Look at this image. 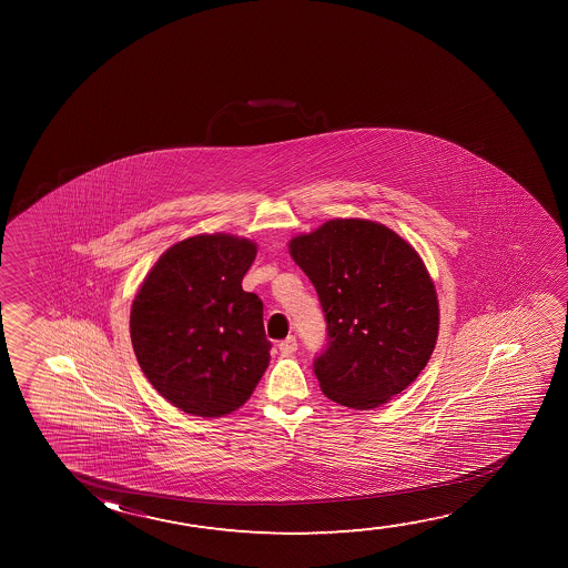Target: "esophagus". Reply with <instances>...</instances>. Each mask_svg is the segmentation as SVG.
Here are the masks:
<instances>
[{
	"label": "esophagus",
	"instance_id": "34e87169",
	"mask_svg": "<svg viewBox=\"0 0 568 568\" xmlns=\"http://www.w3.org/2000/svg\"><path fill=\"white\" fill-rule=\"evenodd\" d=\"M280 351L283 355H293L296 351V339L293 335H288L287 339L280 343Z\"/></svg>",
	"mask_w": 568,
	"mask_h": 568
}]
</instances>
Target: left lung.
Listing matches in <instances>:
<instances>
[{
    "mask_svg": "<svg viewBox=\"0 0 568 568\" xmlns=\"http://www.w3.org/2000/svg\"><path fill=\"white\" fill-rule=\"evenodd\" d=\"M288 254L318 293L327 347L314 363L324 396L374 409L404 392L435 351L440 308L427 265L371 219H329L295 234Z\"/></svg>",
    "mask_w": 568,
    "mask_h": 568,
    "instance_id": "1",
    "label": "left lung"
}]
</instances>
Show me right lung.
<instances>
[{
    "instance_id": "obj_1",
    "label": "right lung",
    "mask_w": 568,
    "mask_h": 568,
    "mask_svg": "<svg viewBox=\"0 0 568 568\" xmlns=\"http://www.w3.org/2000/svg\"><path fill=\"white\" fill-rule=\"evenodd\" d=\"M256 254V241L246 236H187L164 250L135 291V357L151 386L180 412H236L270 365L264 304L242 288Z\"/></svg>"
}]
</instances>
